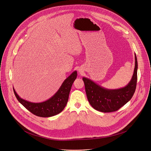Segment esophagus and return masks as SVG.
Here are the masks:
<instances>
[{
    "instance_id": "obj_1",
    "label": "esophagus",
    "mask_w": 151,
    "mask_h": 151,
    "mask_svg": "<svg viewBox=\"0 0 151 151\" xmlns=\"http://www.w3.org/2000/svg\"><path fill=\"white\" fill-rule=\"evenodd\" d=\"M79 73H81V70H79Z\"/></svg>"
}]
</instances>
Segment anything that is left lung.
<instances>
[{"label": "left lung", "mask_w": 151, "mask_h": 151, "mask_svg": "<svg viewBox=\"0 0 151 151\" xmlns=\"http://www.w3.org/2000/svg\"><path fill=\"white\" fill-rule=\"evenodd\" d=\"M135 55V67L131 81L125 87L118 89H107L90 79L83 77L87 99L91 106L102 112L118 111L132 98L136 88L137 79V60Z\"/></svg>", "instance_id": "8db88e82"}]
</instances>
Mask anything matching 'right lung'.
<instances>
[{
    "label": "right lung",
    "instance_id": "right-lung-1",
    "mask_svg": "<svg viewBox=\"0 0 151 151\" xmlns=\"http://www.w3.org/2000/svg\"><path fill=\"white\" fill-rule=\"evenodd\" d=\"M77 77L74 71L64 81L55 94L48 100L40 103H32L19 97L13 88L18 101L33 114L40 117H51L60 113L67 104L72 84Z\"/></svg>",
    "mask_w": 151,
    "mask_h": 151
}]
</instances>
